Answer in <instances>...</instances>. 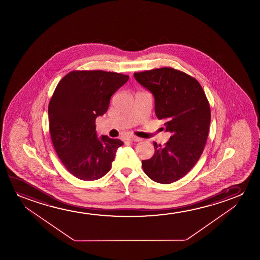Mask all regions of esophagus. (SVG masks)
Masks as SVG:
<instances>
[{
	"mask_svg": "<svg viewBox=\"0 0 260 260\" xmlns=\"http://www.w3.org/2000/svg\"><path fill=\"white\" fill-rule=\"evenodd\" d=\"M128 141H132V142H139L142 139H140V138H138V137H135V136H132V137L128 138Z\"/></svg>",
	"mask_w": 260,
	"mask_h": 260,
	"instance_id": "1",
	"label": "esophagus"
}]
</instances>
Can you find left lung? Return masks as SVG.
Listing matches in <instances>:
<instances>
[{"label":"left lung","mask_w":260,"mask_h":260,"mask_svg":"<svg viewBox=\"0 0 260 260\" xmlns=\"http://www.w3.org/2000/svg\"><path fill=\"white\" fill-rule=\"evenodd\" d=\"M137 82L154 96V109L171 133L164 146L154 145V154L142 160L152 180L171 184L191 171L204 150L210 123V108L198 81L174 68H161L134 74Z\"/></svg>","instance_id":"1"}]
</instances>
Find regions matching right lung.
Returning <instances> with one entry per match:
<instances>
[{
    "instance_id": "1",
    "label": "right lung",
    "mask_w": 260,
    "mask_h": 260,
    "mask_svg": "<svg viewBox=\"0 0 260 260\" xmlns=\"http://www.w3.org/2000/svg\"><path fill=\"white\" fill-rule=\"evenodd\" d=\"M128 78L114 72L72 71L56 87L48 109L50 137L57 156L75 178L92 181L110 171L123 142L99 138L95 121Z\"/></svg>"
}]
</instances>
